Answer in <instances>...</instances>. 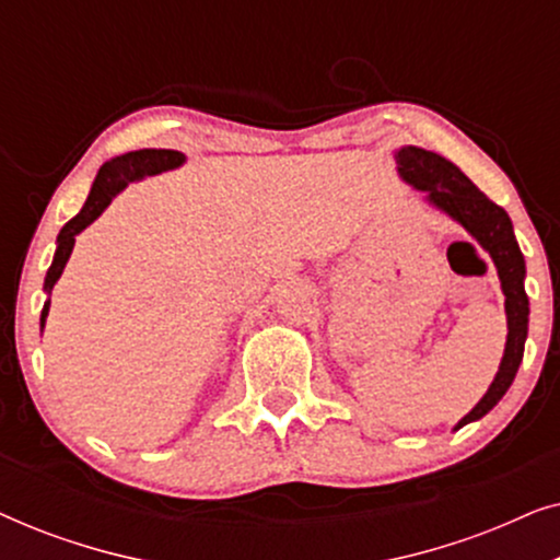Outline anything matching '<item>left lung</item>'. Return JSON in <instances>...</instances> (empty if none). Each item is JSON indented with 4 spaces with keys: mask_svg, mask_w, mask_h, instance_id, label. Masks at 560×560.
Wrapping results in <instances>:
<instances>
[{
    "mask_svg": "<svg viewBox=\"0 0 560 560\" xmlns=\"http://www.w3.org/2000/svg\"><path fill=\"white\" fill-rule=\"evenodd\" d=\"M395 163L400 178L416 190H423L425 203L446 213L469 232L485 252H489L500 275L504 293V313H508V343L497 370L492 385L485 397L466 412L454 425V431L466 423L485 418L497 402L508 393L515 380L517 366L523 362L525 339H527V316H530V301L525 293V257L512 232V221L502 206L481 194L451 160L435 155L431 150L405 144L395 152Z\"/></svg>",
    "mask_w": 560,
    "mask_h": 560,
    "instance_id": "8db88e82",
    "label": "left lung"
}]
</instances>
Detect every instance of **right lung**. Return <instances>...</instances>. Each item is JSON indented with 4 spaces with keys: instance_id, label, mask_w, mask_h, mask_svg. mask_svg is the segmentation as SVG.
Returning a JSON list of instances; mask_svg holds the SVG:
<instances>
[{
    "instance_id": "right-lung-1",
    "label": "right lung",
    "mask_w": 560,
    "mask_h": 560,
    "mask_svg": "<svg viewBox=\"0 0 560 560\" xmlns=\"http://www.w3.org/2000/svg\"><path fill=\"white\" fill-rule=\"evenodd\" d=\"M183 163H186V155H183V152H178V150H155V148L125 152V155L106 160V163L98 167L96 180L89 190V198H86V203H83V209L75 213V217L68 221L63 229H60V234L56 240V244H58L56 255H52V265H50V270H48V275H45V282H43L45 293L50 295L52 285H56L60 275H63V267H66L68 257H71V252H73L75 236H79L83 229H86L89 224H94V221L102 217L104 209L114 201V196H117L119 190H125L129 183L142 180L144 175H158V173H165V171H175V167H180ZM48 311H50V301H45L43 313H40V328H45V318H48Z\"/></svg>"
}]
</instances>
